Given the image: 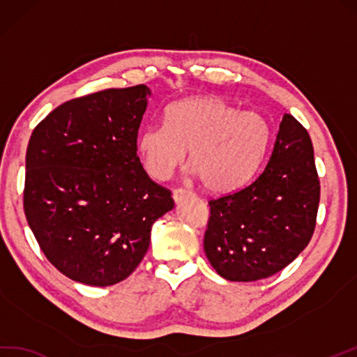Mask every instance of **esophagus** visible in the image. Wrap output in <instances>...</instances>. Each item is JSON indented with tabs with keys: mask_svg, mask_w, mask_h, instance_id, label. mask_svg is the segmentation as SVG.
<instances>
[{
	"mask_svg": "<svg viewBox=\"0 0 357 357\" xmlns=\"http://www.w3.org/2000/svg\"><path fill=\"white\" fill-rule=\"evenodd\" d=\"M189 195H192V192L188 191V189H185V188H177V189H174V192H172L174 200H176L177 203H180L185 199V197H189Z\"/></svg>",
	"mask_w": 357,
	"mask_h": 357,
	"instance_id": "obj_1",
	"label": "esophagus"
}]
</instances>
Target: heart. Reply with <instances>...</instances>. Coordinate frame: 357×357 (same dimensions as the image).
<instances>
[{
	"label": "heart",
	"mask_w": 357,
	"mask_h": 357,
	"mask_svg": "<svg viewBox=\"0 0 357 357\" xmlns=\"http://www.w3.org/2000/svg\"><path fill=\"white\" fill-rule=\"evenodd\" d=\"M271 142V126L255 112H240L215 96L177 102L165 122L146 125L137 148L146 171L166 180L183 162L212 192H231L255 176Z\"/></svg>",
	"instance_id": "heart-1"
}]
</instances>
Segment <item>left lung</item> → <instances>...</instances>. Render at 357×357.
Returning <instances> with one entry per match:
<instances>
[{
  "label": "left lung",
  "mask_w": 357,
  "mask_h": 357,
  "mask_svg": "<svg viewBox=\"0 0 357 357\" xmlns=\"http://www.w3.org/2000/svg\"><path fill=\"white\" fill-rule=\"evenodd\" d=\"M321 185L312 139L284 114L268 162L245 188L209 200L204 252L229 281L278 273L305 249L316 227Z\"/></svg>",
  "instance_id": "obj_1"
}]
</instances>
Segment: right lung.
Segmentation results:
<instances>
[{
	"label": "right lung",
	"mask_w": 357,
	"mask_h": 357,
	"mask_svg": "<svg viewBox=\"0 0 357 357\" xmlns=\"http://www.w3.org/2000/svg\"><path fill=\"white\" fill-rule=\"evenodd\" d=\"M149 96L146 85L86 94L31 132L24 213L47 259L70 280L107 287L128 278L154 221L174 208L169 189L137 157Z\"/></svg>",
	"instance_id": "add662e5"
}]
</instances>
